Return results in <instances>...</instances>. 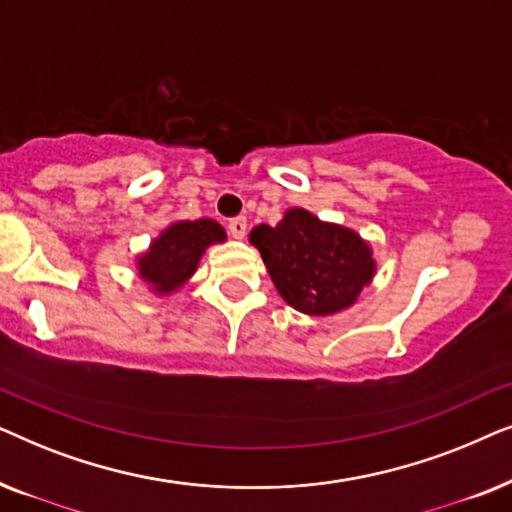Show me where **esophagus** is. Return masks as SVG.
I'll use <instances>...</instances> for the list:
<instances>
[{
  "mask_svg": "<svg viewBox=\"0 0 512 512\" xmlns=\"http://www.w3.org/2000/svg\"><path fill=\"white\" fill-rule=\"evenodd\" d=\"M228 233L235 237V240H242L247 235V219L244 216H235V219L228 221Z\"/></svg>",
  "mask_w": 512,
  "mask_h": 512,
  "instance_id": "obj_1",
  "label": "esophagus"
}]
</instances>
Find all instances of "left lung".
Here are the masks:
<instances>
[{
	"mask_svg": "<svg viewBox=\"0 0 512 512\" xmlns=\"http://www.w3.org/2000/svg\"><path fill=\"white\" fill-rule=\"evenodd\" d=\"M249 240L279 296L312 317L347 310L375 275L373 251L359 233L300 207L289 209L275 228L256 226Z\"/></svg>",
	"mask_w": 512,
	"mask_h": 512,
	"instance_id": "8db88e82",
	"label": "left lung"
}]
</instances>
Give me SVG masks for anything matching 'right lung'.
Returning <instances> with one entry per match:
<instances>
[{
	"mask_svg": "<svg viewBox=\"0 0 512 512\" xmlns=\"http://www.w3.org/2000/svg\"><path fill=\"white\" fill-rule=\"evenodd\" d=\"M219 242H226V230L212 219L172 223L137 258L139 277L160 296H167L188 282L209 244Z\"/></svg>",
	"mask_w": 512,
	"mask_h": 512,
	"instance_id": "right-lung-1",
	"label": "right lung"
}]
</instances>
